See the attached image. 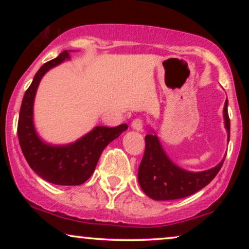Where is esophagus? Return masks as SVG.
I'll use <instances>...</instances> for the list:
<instances>
[{"mask_svg":"<svg viewBox=\"0 0 249 249\" xmlns=\"http://www.w3.org/2000/svg\"><path fill=\"white\" fill-rule=\"evenodd\" d=\"M131 127L136 131H142V119H134V121L131 123Z\"/></svg>","mask_w":249,"mask_h":249,"instance_id":"obj_1","label":"esophagus"}]
</instances>
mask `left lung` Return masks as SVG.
<instances>
[{
	"label": "left lung",
	"mask_w": 249,
	"mask_h": 249,
	"mask_svg": "<svg viewBox=\"0 0 249 249\" xmlns=\"http://www.w3.org/2000/svg\"><path fill=\"white\" fill-rule=\"evenodd\" d=\"M228 101L224 107V121L230 142L231 123L227 111ZM225 158L218 165L201 172L184 170L171 160L165 152L158 136L151 128L145 136V153L138 170V182L147 196L153 200H176L192 196L207 186L224 164Z\"/></svg>",
	"instance_id": "left-lung-1"
}]
</instances>
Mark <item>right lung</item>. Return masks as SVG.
I'll return each mask as SVG.
<instances>
[{
	"instance_id": "obj_1",
	"label": "right lung",
	"mask_w": 249,
	"mask_h": 249,
	"mask_svg": "<svg viewBox=\"0 0 249 249\" xmlns=\"http://www.w3.org/2000/svg\"><path fill=\"white\" fill-rule=\"evenodd\" d=\"M69 59V50H65L37 71L22 101L17 134L24 158L34 172L51 184L76 186L90 178L103 150L126 131L127 125L96 126L76 142L64 145L49 144L38 136L34 124V102L37 88L48 71Z\"/></svg>"
}]
</instances>
